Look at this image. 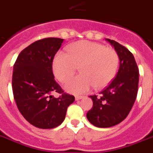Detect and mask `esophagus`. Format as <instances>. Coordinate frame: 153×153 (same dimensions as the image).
<instances>
[{
	"label": "esophagus",
	"mask_w": 153,
	"mask_h": 153,
	"mask_svg": "<svg viewBox=\"0 0 153 153\" xmlns=\"http://www.w3.org/2000/svg\"><path fill=\"white\" fill-rule=\"evenodd\" d=\"M82 99H83V96H81V95H76V96H75V100L77 101Z\"/></svg>",
	"instance_id": "1"
}]
</instances>
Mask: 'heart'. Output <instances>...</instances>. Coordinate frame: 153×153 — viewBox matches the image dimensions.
<instances>
[{
  "instance_id": "obj_1",
  "label": "heart",
  "mask_w": 153,
  "mask_h": 153,
  "mask_svg": "<svg viewBox=\"0 0 153 153\" xmlns=\"http://www.w3.org/2000/svg\"><path fill=\"white\" fill-rule=\"evenodd\" d=\"M119 64V54L112 48L79 41L69 45L68 54L57 53L53 60V71L58 80L65 82L79 67L81 74L71 78L65 88L69 92L82 94L92 86L95 89L106 87L115 78Z\"/></svg>"
}]
</instances>
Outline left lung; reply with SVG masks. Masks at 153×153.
<instances>
[{
    "instance_id": "obj_1",
    "label": "left lung",
    "mask_w": 153,
    "mask_h": 153,
    "mask_svg": "<svg viewBox=\"0 0 153 153\" xmlns=\"http://www.w3.org/2000/svg\"><path fill=\"white\" fill-rule=\"evenodd\" d=\"M106 40L118 52L120 66L116 76L99 95H90L93 107L87 119L99 128H108L123 122L132 109L139 87V68L133 54L114 40Z\"/></svg>"
}]
</instances>
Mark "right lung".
<instances>
[{
  "instance_id": "obj_1",
  "label": "right lung",
  "mask_w": 153,
  "mask_h": 153,
  "mask_svg": "<svg viewBox=\"0 0 153 153\" xmlns=\"http://www.w3.org/2000/svg\"><path fill=\"white\" fill-rule=\"evenodd\" d=\"M62 38H46L21 51L14 65L12 90L16 105L26 120L39 128L62 123L67 108L75 101L54 80L52 62ZM59 93L55 98L53 94Z\"/></svg>"
}]
</instances>
